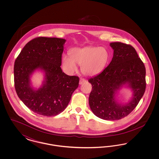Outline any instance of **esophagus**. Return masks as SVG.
Returning a JSON list of instances; mask_svg holds the SVG:
<instances>
[{"instance_id": "1", "label": "esophagus", "mask_w": 159, "mask_h": 159, "mask_svg": "<svg viewBox=\"0 0 159 159\" xmlns=\"http://www.w3.org/2000/svg\"><path fill=\"white\" fill-rule=\"evenodd\" d=\"M86 82V80L84 79L80 78V81H79V84H82L83 83H85Z\"/></svg>"}]
</instances>
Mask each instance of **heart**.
<instances>
[{"label": "heart", "instance_id": "1", "mask_svg": "<svg viewBox=\"0 0 159 159\" xmlns=\"http://www.w3.org/2000/svg\"><path fill=\"white\" fill-rule=\"evenodd\" d=\"M68 54L70 57H62L63 68L68 73H73L77 70L76 64L81 66V71L86 76H95L102 72L110 59L108 50L102 46L75 48L69 51Z\"/></svg>", "mask_w": 159, "mask_h": 159}]
</instances>
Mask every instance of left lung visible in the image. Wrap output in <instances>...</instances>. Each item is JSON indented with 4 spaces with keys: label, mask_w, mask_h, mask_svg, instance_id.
I'll list each match as a JSON object with an SVG mask.
<instances>
[{
    "label": "left lung",
    "mask_w": 159,
    "mask_h": 159,
    "mask_svg": "<svg viewBox=\"0 0 159 159\" xmlns=\"http://www.w3.org/2000/svg\"><path fill=\"white\" fill-rule=\"evenodd\" d=\"M110 45L114 50L112 60L101 73L88 80L92 86L89 104L99 118L116 120L130 113L144 95L146 71L132 46L121 42H112ZM124 86L131 89L133 97L128 103L121 104L116 94Z\"/></svg>",
    "instance_id": "obj_1"
}]
</instances>
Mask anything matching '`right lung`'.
Returning <instances> with one entry per match:
<instances>
[{
  "mask_svg": "<svg viewBox=\"0 0 159 159\" xmlns=\"http://www.w3.org/2000/svg\"><path fill=\"white\" fill-rule=\"evenodd\" d=\"M66 40L39 37L28 42L14 63V84L18 97L29 109L45 116H55L68 106L79 78L62 72L61 57ZM36 70L44 74L42 86H32L30 77Z\"/></svg>",
  "mask_w": 159,
  "mask_h": 159,
  "instance_id": "1",
  "label": "right lung"
}]
</instances>
